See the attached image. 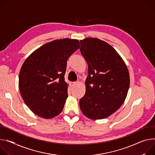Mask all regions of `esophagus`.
Masks as SVG:
<instances>
[{"instance_id":"1","label":"esophagus","mask_w":155,"mask_h":155,"mask_svg":"<svg viewBox=\"0 0 155 155\" xmlns=\"http://www.w3.org/2000/svg\"><path fill=\"white\" fill-rule=\"evenodd\" d=\"M77 83V82H70V85H71L72 87H74L76 85Z\"/></svg>"}]
</instances>
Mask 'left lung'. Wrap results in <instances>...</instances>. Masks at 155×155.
<instances>
[{
  "instance_id": "1",
  "label": "left lung",
  "mask_w": 155,
  "mask_h": 155,
  "mask_svg": "<svg viewBox=\"0 0 155 155\" xmlns=\"http://www.w3.org/2000/svg\"><path fill=\"white\" fill-rule=\"evenodd\" d=\"M80 43V52L88 66L85 94L79 102L80 109L89 119L106 118L125 100L130 86L127 67L106 42L88 38Z\"/></svg>"
}]
</instances>
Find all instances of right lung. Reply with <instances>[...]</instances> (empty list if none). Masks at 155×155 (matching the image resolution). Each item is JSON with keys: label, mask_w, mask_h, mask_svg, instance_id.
Masks as SVG:
<instances>
[{"label": "right lung", "mask_w": 155, "mask_h": 155, "mask_svg": "<svg viewBox=\"0 0 155 155\" xmlns=\"http://www.w3.org/2000/svg\"><path fill=\"white\" fill-rule=\"evenodd\" d=\"M80 48L79 41L54 40L27 58L19 74V90L25 104L37 116L51 119L59 115L68 97L64 75L68 58Z\"/></svg>", "instance_id": "right-lung-1"}]
</instances>
